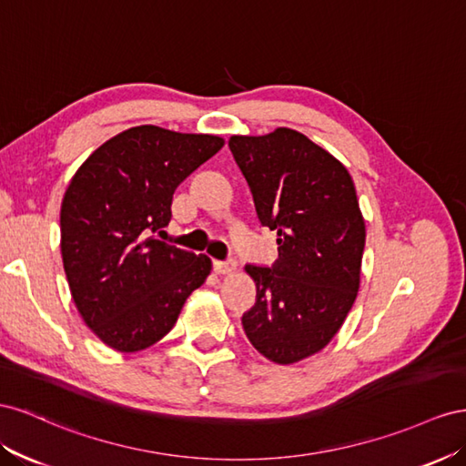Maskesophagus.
Returning <instances> with one entry per match:
<instances>
[{"label": "esophagus", "mask_w": 466, "mask_h": 466, "mask_svg": "<svg viewBox=\"0 0 466 466\" xmlns=\"http://www.w3.org/2000/svg\"><path fill=\"white\" fill-rule=\"evenodd\" d=\"M212 269L217 275H230L236 271V261H212Z\"/></svg>", "instance_id": "obj_1"}]
</instances>
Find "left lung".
<instances>
[{"label": "left lung", "mask_w": 466, "mask_h": 466, "mask_svg": "<svg viewBox=\"0 0 466 466\" xmlns=\"http://www.w3.org/2000/svg\"><path fill=\"white\" fill-rule=\"evenodd\" d=\"M228 146L279 246L273 268H244L256 304L242 326L269 361L299 363L334 339L357 299L367 232L355 185L338 157L287 127Z\"/></svg>", "instance_id": "left-lung-1"}]
</instances>
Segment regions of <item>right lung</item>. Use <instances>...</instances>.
Segmentation results:
<instances>
[{"mask_svg":"<svg viewBox=\"0 0 466 466\" xmlns=\"http://www.w3.org/2000/svg\"><path fill=\"white\" fill-rule=\"evenodd\" d=\"M224 146L154 125L118 132L77 167L60 208V251L77 312L105 345L135 353L176 326L210 275L207 256L157 240L177 185Z\"/></svg>","mask_w":466,"mask_h":466,"instance_id":"add662e5","label":"right lung"}]
</instances>
